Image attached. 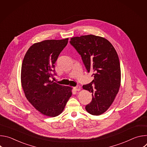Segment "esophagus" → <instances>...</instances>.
<instances>
[{
  "mask_svg": "<svg viewBox=\"0 0 147 147\" xmlns=\"http://www.w3.org/2000/svg\"><path fill=\"white\" fill-rule=\"evenodd\" d=\"M74 89L76 91H80L81 90V87L80 86H77L75 87H74Z\"/></svg>",
  "mask_w": 147,
  "mask_h": 147,
  "instance_id": "obj_1",
  "label": "esophagus"
}]
</instances>
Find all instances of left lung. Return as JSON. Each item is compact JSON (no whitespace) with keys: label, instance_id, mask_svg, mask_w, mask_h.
<instances>
[{"label":"left lung","instance_id":"8db88e82","mask_svg":"<svg viewBox=\"0 0 147 147\" xmlns=\"http://www.w3.org/2000/svg\"><path fill=\"white\" fill-rule=\"evenodd\" d=\"M70 44L81 55L87 71L94 70V79L82 86L92 93V101L86 107L92 115L105 112L119 92L121 81L117 53L107 39L94 35L71 38Z\"/></svg>","mask_w":147,"mask_h":147}]
</instances>
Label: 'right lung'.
I'll return each instance as SVG.
<instances>
[{"mask_svg":"<svg viewBox=\"0 0 147 147\" xmlns=\"http://www.w3.org/2000/svg\"><path fill=\"white\" fill-rule=\"evenodd\" d=\"M68 40L50 39L35 43L23 61L21 81L26 97L37 111L47 116L59 115L72 95V88L51 80L56 74V61Z\"/></svg>","mask_w":147,"mask_h":147,"instance_id":"1","label":"right lung"}]
</instances>
